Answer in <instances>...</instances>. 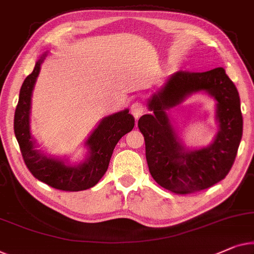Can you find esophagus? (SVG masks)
Listing matches in <instances>:
<instances>
[{
    "instance_id": "esophagus-1",
    "label": "esophagus",
    "mask_w": 254,
    "mask_h": 254,
    "mask_svg": "<svg viewBox=\"0 0 254 254\" xmlns=\"http://www.w3.org/2000/svg\"><path fill=\"white\" fill-rule=\"evenodd\" d=\"M144 110H145L144 106H143L142 103H139V102H135L130 106V113L134 116V118L136 120H137L139 117L144 113Z\"/></svg>"
}]
</instances>
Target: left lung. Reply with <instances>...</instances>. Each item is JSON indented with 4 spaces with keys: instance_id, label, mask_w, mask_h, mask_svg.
<instances>
[{
    "instance_id": "left-lung-1",
    "label": "left lung",
    "mask_w": 254,
    "mask_h": 254,
    "mask_svg": "<svg viewBox=\"0 0 254 254\" xmlns=\"http://www.w3.org/2000/svg\"><path fill=\"white\" fill-rule=\"evenodd\" d=\"M198 91L217 101L219 131L205 148L188 150L177 136L167 110ZM151 115L142 116L138 128L144 136L149 171L158 185L172 192H196L221 181L233 166L243 134V117L237 88L222 67L193 73L179 71L148 101Z\"/></svg>"
}]
</instances>
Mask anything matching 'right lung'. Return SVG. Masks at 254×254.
<instances>
[{
	"label": "right lung",
	"instance_id": "obj_1",
	"mask_svg": "<svg viewBox=\"0 0 254 254\" xmlns=\"http://www.w3.org/2000/svg\"><path fill=\"white\" fill-rule=\"evenodd\" d=\"M47 55V53L42 55L36 62L33 72L25 79L20 88L14 112V135L25 164L34 178L58 190L89 189L97 185L105 174L115 146L125 134L133 129L135 119L128 109L103 118L84 143L88 146V154L80 164L69 165L60 158L47 157L46 153L36 150L35 141L31 135L29 113L33 89Z\"/></svg>",
	"mask_w": 254,
	"mask_h": 254
}]
</instances>
